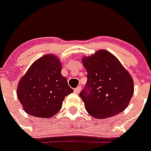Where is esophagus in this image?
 <instances>
[{
	"label": "esophagus",
	"instance_id": "esophagus-1",
	"mask_svg": "<svg viewBox=\"0 0 151 151\" xmlns=\"http://www.w3.org/2000/svg\"><path fill=\"white\" fill-rule=\"evenodd\" d=\"M81 89H82V87L81 86H78V87H76L75 89H74V92L76 94H78L80 91H81Z\"/></svg>",
	"mask_w": 151,
	"mask_h": 151
}]
</instances>
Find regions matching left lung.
Masks as SVG:
<instances>
[{
	"mask_svg": "<svg viewBox=\"0 0 151 151\" xmlns=\"http://www.w3.org/2000/svg\"><path fill=\"white\" fill-rule=\"evenodd\" d=\"M82 62L87 72V82L79 96L87 113L104 119L123 112L134 92L133 79L127 69L106 50L83 56Z\"/></svg>",
	"mask_w": 151,
	"mask_h": 151,
	"instance_id": "8db88e82",
	"label": "left lung"
}]
</instances>
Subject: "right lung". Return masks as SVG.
Here are the masks:
<instances>
[{
    "label": "right lung",
    "instance_id": "1",
    "mask_svg": "<svg viewBox=\"0 0 151 151\" xmlns=\"http://www.w3.org/2000/svg\"><path fill=\"white\" fill-rule=\"evenodd\" d=\"M60 60L47 54L32 63L17 86V96L25 112L37 118H51L73 90L61 74Z\"/></svg>",
    "mask_w": 151,
    "mask_h": 151
}]
</instances>
